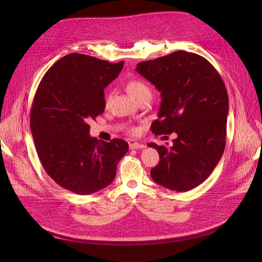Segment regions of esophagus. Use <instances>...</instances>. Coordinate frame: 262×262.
Returning <instances> with one entry per match:
<instances>
[{"label":"esophagus","mask_w":262,"mask_h":262,"mask_svg":"<svg viewBox=\"0 0 262 262\" xmlns=\"http://www.w3.org/2000/svg\"><path fill=\"white\" fill-rule=\"evenodd\" d=\"M145 147V145L144 144H142V143H132L130 145H129V148L130 149H139V148H144Z\"/></svg>","instance_id":"1"}]
</instances>
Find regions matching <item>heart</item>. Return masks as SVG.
Segmentation results:
<instances>
[{"instance_id": "b5f03b06", "label": "heart", "mask_w": 262, "mask_h": 262, "mask_svg": "<svg viewBox=\"0 0 262 262\" xmlns=\"http://www.w3.org/2000/svg\"><path fill=\"white\" fill-rule=\"evenodd\" d=\"M126 89L129 92V94L135 98H139L141 95H143L146 92H150V88H149L145 83L138 81V80H132L126 84ZM110 100V96L107 95L105 97V103H107ZM133 134H136V129L132 130Z\"/></svg>"}]
</instances>
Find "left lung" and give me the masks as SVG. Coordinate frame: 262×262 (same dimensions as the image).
I'll list each match as a JSON object with an SVG mask.
<instances>
[{
    "instance_id": "left-lung-1",
    "label": "left lung",
    "mask_w": 262,
    "mask_h": 262,
    "mask_svg": "<svg viewBox=\"0 0 262 262\" xmlns=\"http://www.w3.org/2000/svg\"><path fill=\"white\" fill-rule=\"evenodd\" d=\"M136 70L161 92L152 133L177 136L172 146L147 144L160 155L150 175L166 189L190 191L211 174L225 149L229 110L225 84L205 58L184 51L140 62Z\"/></svg>"
}]
</instances>
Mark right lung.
I'll return each mask as SVG.
<instances>
[{
	"label": "right lung",
	"instance_id": "obj_1",
	"mask_svg": "<svg viewBox=\"0 0 262 262\" xmlns=\"http://www.w3.org/2000/svg\"><path fill=\"white\" fill-rule=\"evenodd\" d=\"M123 64L72 53L46 72L35 93L30 127L37 154L49 176L72 193L90 195L111 184L128 150L121 139L89 135L90 121L105 107L103 90Z\"/></svg>",
	"mask_w": 262,
	"mask_h": 262
}]
</instances>
